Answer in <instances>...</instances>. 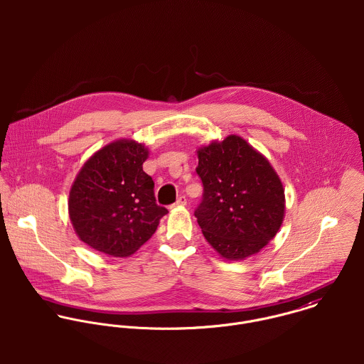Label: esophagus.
Returning a JSON list of instances; mask_svg holds the SVG:
<instances>
[{
    "instance_id": "1",
    "label": "esophagus",
    "mask_w": 364,
    "mask_h": 364,
    "mask_svg": "<svg viewBox=\"0 0 364 364\" xmlns=\"http://www.w3.org/2000/svg\"><path fill=\"white\" fill-rule=\"evenodd\" d=\"M175 206H178V208H183V206H186V198H185V196H179V198H178V200L175 202Z\"/></svg>"
}]
</instances>
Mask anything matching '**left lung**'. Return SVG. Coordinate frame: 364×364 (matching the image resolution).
<instances>
[{
	"label": "left lung",
	"mask_w": 364,
	"mask_h": 364,
	"mask_svg": "<svg viewBox=\"0 0 364 364\" xmlns=\"http://www.w3.org/2000/svg\"><path fill=\"white\" fill-rule=\"evenodd\" d=\"M203 199L195 215L224 259L260 252L277 234L286 210L283 183L267 161L237 134L198 149Z\"/></svg>",
	"instance_id": "left-lung-1"
}]
</instances>
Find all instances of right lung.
Returning a JSON list of instances; mask_svg holds the SVG:
<instances>
[{
    "label": "right lung",
    "mask_w": 364,
    "mask_h": 364,
    "mask_svg": "<svg viewBox=\"0 0 364 364\" xmlns=\"http://www.w3.org/2000/svg\"><path fill=\"white\" fill-rule=\"evenodd\" d=\"M144 144L120 139L82 165L70 189L68 214L78 238L109 257L133 255L168 213L156 203L154 181L143 171Z\"/></svg>",
    "instance_id": "right-lung-1"
}]
</instances>
